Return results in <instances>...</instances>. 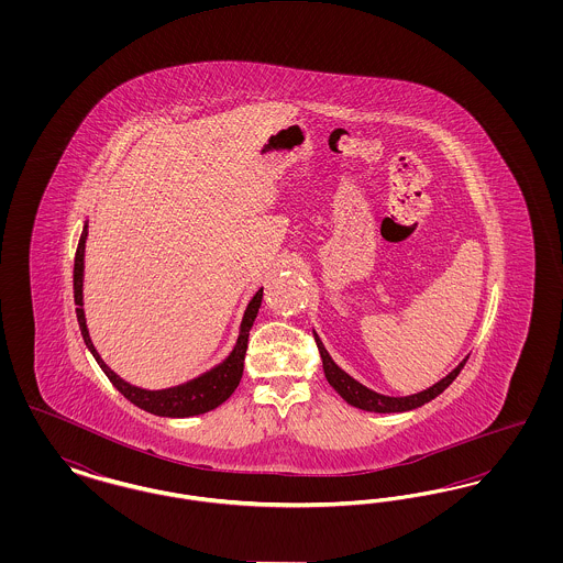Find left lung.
<instances>
[{
  "label": "left lung",
  "instance_id": "left-lung-1",
  "mask_svg": "<svg viewBox=\"0 0 563 563\" xmlns=\"http://www.w3.org/2000/svg\"><path fill=\"white\" fill-rule=\"evenodd\" d=\"M314 340H317V346L321 352L322 369H324V377L327 382L338 390V395L350 402L352 407H358V409H365V411H375V413H397V411H409V409H416V407H422L424 402L432 401L434 397H439L452 382H454L457 374L462 372L464 363L468 361V356L455 367L452 374L445 375L443 379H439L437 384H432L427 390L418 393V395H409V397H386V395H379L375 390H369L367 386H363L361 382H356L354 377H350L344 369H340L333 358L329 356V352L322 346L321 338L314 333Z\"/></svg>",
  "mask_w": 563,
  "mask_h": 563
}]
</instances>
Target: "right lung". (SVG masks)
Masks as SVG:
<instances>
[{
  "mask_svg": "<svg viewBox=\"0 0 563 563\" xmlns=\"http://www.w3.org/2000/svg\"><path fill=\"white\" fill-rule=\"evenodd\" d=\"M86 236H88V223H84L81 230L80 242H78V251H76V264H74V299H76V314L80 322L81 338L86 342L88 350L92 352V356L97 358V363L101 365V369L106 372L109 382L129 399V401L162 418H189V416H200L207 413L214 407H219L221 402L228 401L230 395L236 390V386L241 384L242 369H244V354H246V344H249V331L253 327V321L260 312L262 306V297L264 289H260L253 295V299L249 301L244 317L241 322V333L236 340V346L230 352V356L214 365L211 372L198 375L194 379H189L186 384L173 386V388H164V390H145L133 386L129 382H124L118 374H113L108 365L103 363V358L99 356L97 349L92 346V340L88 335V327H86V317H84V301H81V283H84V246H86Z\"/></svg>",
  "mask_w": 563,
  "mask_h": 563,
  "instance_id": "1",
  "label": "right lung"
}]
</instances>
